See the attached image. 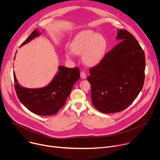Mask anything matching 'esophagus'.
Returning a JSON list of instances; mask_svg holds the SVG:
<instances>
[{
	"label": "esophagus",
	"mask_w": 160,
	"mask_h": 160,
	"mask_svg": "<svg viewBox=\"0 0 160 160\" xmlns=\"http://www.w3.org/2000/svg\"><path fill=\"white\" fill-rule=\"evenodd\" d=\"M86 76H87V75H86V73L82 71V72H80V77H81V78L85 79L86 78Z\"/></svg>",
	"instance_id": "obj_1"
}]
</instances>
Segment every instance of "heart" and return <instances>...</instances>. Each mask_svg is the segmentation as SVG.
I'll use <instances>...</instances> for the list:
<instances>
[{"mask_svg": "<svg viewBox=\"0 0 160 160\" xmlns=\"http://www.w3.org/2000/svg\"><path fill=\"white\" fill-rule=\"evenodd\" d=\"M106 48L105 37L92 30L81 32L70 45L71 52L76 55L82 54L83 63L90 66L97 64L102 59Z\"/></svg>", "mask_w": 160, "mask_h": 160, "instance_id": "b5f03b06", "label": "heart"}]
</instances>
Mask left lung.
<instances>
[{
	"label": "left lung",
	"instance_id": "1",
	"mask_svg": "<svg viewBox=\"0 0 160 160\" xmlns=\"http://www.w3.org/2000/svg\"><path fill=\"white\" fill-rule=\"evenodd\" d=\"M119 43L95 67L90 68L91 99L103 113L126 109L139 95L144 82V52L135 38L124 29L118 30Z\"/></svg>",
	"mask_w": 160,
	"mask_h": 160
}]
</instances>
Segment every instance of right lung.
I'll use <instances>...</instances> for the list:
<instances>
[{
	"label": "right lung",
	"instance_id": "1",
	"mask_svg": "<svg viewBox=\"0 0 160 160\" xmlns=\"http://www.w3.org/2000/svg\"><path fill=\"white\" fill-rule=\"evenodd\" d=\"M41 33L35 29L20 45L22 46ZM59 71L53 80L47 85L39 88H28L21 86L14 72L16 92L20 102L35 115L52 116L55 115L64 105L75 83L80 78L78 67L73 68L62 66L58 67Z\"/></svg>",
	"mask_w": 160,
	"mask_h": 160
}]
</instances>
